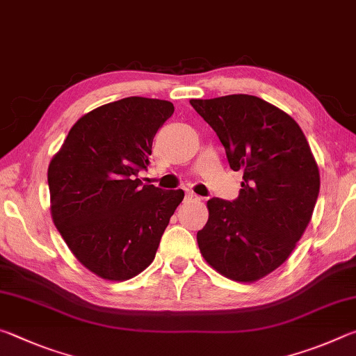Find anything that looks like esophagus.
<instances>
[{
    "mask_svg": "<svg viewBox=\"0 0 356 356\" xmlns=\"http://www.w3.org/2000/svg\"><path fill=\"white\" fill-rule=\"evenodd\" d=\"M196 200H197V196L195 195V193H191V191L185 193V201H196Z\"/></svg>",
    "mask_w": 356,
    "mask_h": 356,
    "instance_id": "esophagus-1",
    "label": "esophagus"
}]
</instances>
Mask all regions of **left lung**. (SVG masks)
I'll use <instances>...</instances> for the list:
<instances>
[{
	"label": "left lung",
	"mask_w": 356,
	"mask_h": 356,
	"mask_svg": "<svg viewBox=\"0 0 356 356\" xmlns=\"http://www.w3.org/2000/svg\"><path fill=\"white\" fill-rule=\"evenodd\" d=\"M190 104L220 138L231 170L243 172L236 201H207L201 254L229 280L259 281L287 261L309 225L317 161L300 125L268 102L232 94Z\"/></svg>",
	"instance_id": "1"
}]
</instances>
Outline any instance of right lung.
<instances>
[{"label":"right lung","instance_id":"add662e5","mask_svg":"<svg viewBox=\"0 0 356 356\" xmlns=\"http://www.w3.org/2000/svg\"><path fill=\"white\" fill-rule=\"evenodd\" d=\"M174 113L168 100L127 97L81 116L48 165L53 222L83 267L127 281L152 264L182 190L136 179Z\"/></svg>","mask_w":356,"mask_h":356}]
</instances>
